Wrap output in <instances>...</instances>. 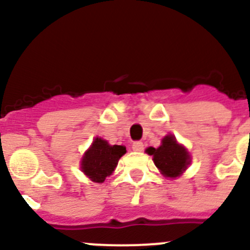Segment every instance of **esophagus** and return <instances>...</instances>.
<instances>
[{"instance_id":"obj_1","label":"esophagus","mask_w":250,"mask_h":250,"mask_svg":"<svg viewBox=\"0 0 250 250\" xmlns=\"http://www.w3.org/2000/svg\"><path fill=\"white\" fill-rule=\"evenodd\" d=\"M133 150L137 151V152H141V151L144 150V144L140 143V141H135V143L133 144Z\"/></svg>"}]
</instances>
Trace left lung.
Instances as JSON below:
<instances>
[{
  "label": "left lung",
  "mask_w": 250,
  "mask_h": 250,
  "mask_svg": "<svg viewBox=\"0 0 250 250\" xmlns=\"http://www.w3.org/2000/svg\"><path fill=\"white\" fill-rule=\"evenodd\" d=\"M146 152L152 156L156 167L166 178H176L188 169L191 157L188 150L178 143L172 134L166 135L160 147H147Z\"/></svg>",
  "instance_id": "left-lung-1"
}]
</instances>
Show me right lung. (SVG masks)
Masks as SVG:
<instances>
[{
	"label": "right lung",
	"instance_id": "add662e5",
	"mask_svg": "<svg viewBox=\"0 0 250 250\" xmlns=\"http://www.w3.org/2000/svg\"><path fill=\"white\" fill-rule=\"evenodd\" d=\"M125 152V146L110 145L106 140L98 137L83 155L81 169L90 180L102 184L113 173L118 160Z\"/></svg>",
	"mask_w": 250,
	"mask_h": 250
}]
</instances>
